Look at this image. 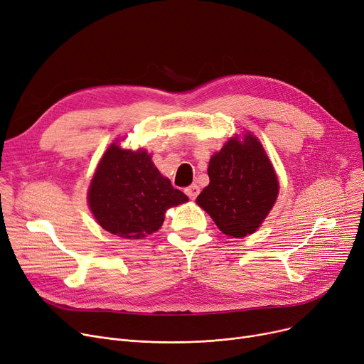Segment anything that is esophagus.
<instances>
[{
  "instance_id": "obj_1",
  "label": "esophagus",
  "mask_w": 364,
  "mask_h": 364,
  "mask_svg": "<svg viewBox=\"0 0 364 364\" xmlns=\"http://www.w3.org/2000/svg\"><path fill=\"white\" fill-rule=\"evenodd\" d=\"M186 195L190 198V199H196L198 198V195H199V192H200V188H199V186H196V184H192V186H188L186 190Z\"/></svg>"
}]
</instances>
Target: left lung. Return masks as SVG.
<instances>
[{
  "label": "left lung",
  "mask_w": 364,
  "mask_h": 364,
  "mask_svg": "<svg viewBox=\"0 0 364 364\" xmlns=\"http://www.w3.org/2000/svg\"><path fill=\"white\" fill-rule=\"evenodd\" d=\"M209 184L196 202L220 230L232 237L254 233L273 208L279 181L257 137L232 139L208 166Z\"/></svg>",
  "instance_id": "1"
}]
</instances>
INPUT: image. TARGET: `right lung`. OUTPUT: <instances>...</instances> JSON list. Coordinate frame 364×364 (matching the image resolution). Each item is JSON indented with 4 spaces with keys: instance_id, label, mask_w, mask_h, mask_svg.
I'll use <instances>...</instances> for the list:
<instances>
[{
    "instance_id": "add662e5",
    "label": "right lung",
    "mask_w": 364,
    "mask_h": 364,
    "mask_svg": "<svg viewBox=\"0 0 364 364\" xmlns=\"http://www.w3.org/2000/svg\"><path fill=\"white\" fill-rule=\"evenodd\" d=\"M153 165L146 150L113 143L94 172L88 203L97 223L112 235L141 239L159 230L165 211L187 202Z\"/></svg>"
}]
</instances>
